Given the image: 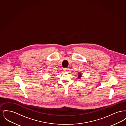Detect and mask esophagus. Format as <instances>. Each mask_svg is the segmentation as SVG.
<instances>
[{
	"mask_svg": "<svg viewBox=\"0 0 126 126\" xmlns=\"http://www.w3.org/2000/svg\"><path fill=\"white\" fill-rule=\"evenodd\" d=\"M63 70L65 72H68L69 71V68H64Z\"/></svg>",
	"mask_w": 126,
	"mask_h": 126,
	"instance_id": "1",
	"label": "esophagus"
}]
</instances>
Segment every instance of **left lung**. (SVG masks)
I'll return each instance as SVG.
<instances>
[{
  "label": "left lung",
  "instance_id": "1",
  "mask_svg": "<svg viewBox=\"0 0 126 126\" xmlns=\"http://www.w3.org/2000/svg\"><path fill=\"white\" fill-rule=\"evenodd\" d=\"M78 79H80L82 77V73L80 72V73H78Z\"/></svg>",
  "mask_w": 126,
  "mask_h": 126
}]
</instances>
